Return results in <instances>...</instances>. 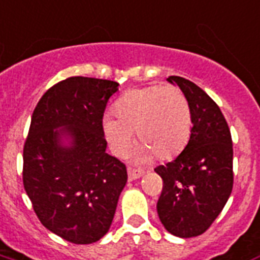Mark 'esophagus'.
Here are the masks:
<instances>
[{"label": "esophagus", "mask_w": 260, "mask_h": 260, "mask_svg": "<svg viewBox=\"0 0 260 260\" xmlns=\"http://www.w3.org/2000/svg\"><path fill=\"white\" fill-rule=\"evenodd\" d=\"M145 171L140 168H134V167H129L128 168V179L129 180H135V179H139L140 176H143Z\"/></svg>", "instance_id": "esophagus-1"}]
</instances>
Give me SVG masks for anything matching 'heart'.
<instances>
[{"label": "heart", "mask_w": 260, "mask_h": 260, "mask_svg": "<svg viewBox=\"0 0 260 260\" xmlns=\"http://www.w3.org/2000/svg\"><path fill=\"white\" fill-rule=\"evenodd\" d=\"M114 117L103 118V132L113 153L125 155L132 132L142 145V154L172 158L187 143L191 110L187 98L176 85H149L126 91L114 105Z\"/></svg>", "instance_id": "1"}]
</instances>
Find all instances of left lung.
<instances>
[{
    "instance_id": "8db88e82",
    "label": "left lung",
    "mask_w": 260,
    "mask_h": 260,
    "mask_svg": "<svg viewBox=\"0 0 260 260\" xmlns=\"http://www.w3.org/2000/svg\"><path fill=\"white\" fill-rule=\"evenodd\" d=\"M168 81L187 98L193 126L183 151L154 168L162 179L157 212L171 234L196 237L208 230L232 194V134L219 106L200 86L178 76Z\"/></svg>"
}]
</instances>
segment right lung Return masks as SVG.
I'll return each instance as SVG.
<instances>
[{"instance_id": "obj_1", "label": "right lung", "mask_w": 260, "mask_h": 260, "mask_svg": "<svg viewBox=\"0 0 260 260\" xmlns=\"http://www.w3.org/2000/svg\"><path fill=\"white\" fill-rule=\"evenodd\" d=\"M117 91L110 80L69 77L32 111L23 186L40 222L73 244L96 243L109 232L128 179L124 162L106 153L103 115ZM61 133L73 138L71 148L60 146Z\"/></svg>"}]
</instances>
